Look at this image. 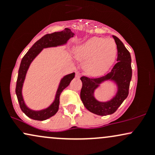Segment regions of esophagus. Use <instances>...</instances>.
Returning <instances> with one entry per match:
<instances>
[{
	"label": "esophagus",
	"mask_w": 155,
	"mask_h": 155,
	"mask_svg": "<svg viewBox=\"0 0 155 155\" xmlns=\"http://www.w3.org/2000/svg\"><path fill=\"white\" fill-rule=\"evenodd\" d=\"M76 78H79L80 77V74L79 72H76Z\"/></svg>",
	"instance_id": "esophagus-1"
}]
</instances>
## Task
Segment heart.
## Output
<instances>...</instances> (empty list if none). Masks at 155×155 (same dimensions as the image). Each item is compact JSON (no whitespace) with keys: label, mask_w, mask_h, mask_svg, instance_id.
<instances>
[{"label":"heart","mask_w":155,"mask_h":155,"mask_svg":"<svg viewBox=\"0 0 155 155\" xmlns=\"http://www.w3.org/2000/svg\"><path fill=\"white\" fill-rule=\"evenodd\" d=\"M76 58L84 60L83 67L87 74L97 76L104 74L114 62L117 53L112 39L92 37L74 49Z\"/></svg>","instance_id":"obj_1"}]
</instances>
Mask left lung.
<instances>
[{
    "label": "left lung",
    "mask_w": 155,
    "mask_h": 155,
    "mask_svg": "<svg viewBox=\"0 0 155 155\" xmlns=\"http://www.w3.org/2000/svg\"><path fill=\"white\" fill-rule=\"evenodd\" d=\"M114 39L117 48V63L108 74L102 77H81L82 87L80 97L84 107L92 113L100 116L112 114L117 111L122 102L127 98L131 78L130 54L122 41L115 35ZM111 81L116 86V92L111 99L106 101L97 100L95 97V91L103 83Z\"/></svg>",
    "instance_id": "1"
}]
</instances>
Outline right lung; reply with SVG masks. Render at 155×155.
I'll use <instances>...</instances> for the list:
<instances>
[{"label": "right lung", "mask_w": 155, "mask_h": 155, "mask_svg": "<svg viewBox=\"0 0 155 155\" xmlns=\"http://www.w3.org/2000/svg\"><path fill=\"white\" fill-rule=\"evenodd\" d=\"M75 34L68 28H65L63 31L60 32H54L51 34L45 35L32 46L31 49L25 54L21 60L18 71L17 86H16V95H17L21 110L26 116L32 120L43 121L54 116L59 108L60 94L64 89L66 88L70 84L71 80L75 77V73L67 74L62 77L58 84L57 91L55 92L54 98L51 104L47 107L42 108V109L33 110L27 106L22 94V89L27 73L28 71V69L31 66L32 62L41 52L44 49L65 46L68 43V41Z\"/></svg>", "instance_id": "obj_1"}]
</instances>
